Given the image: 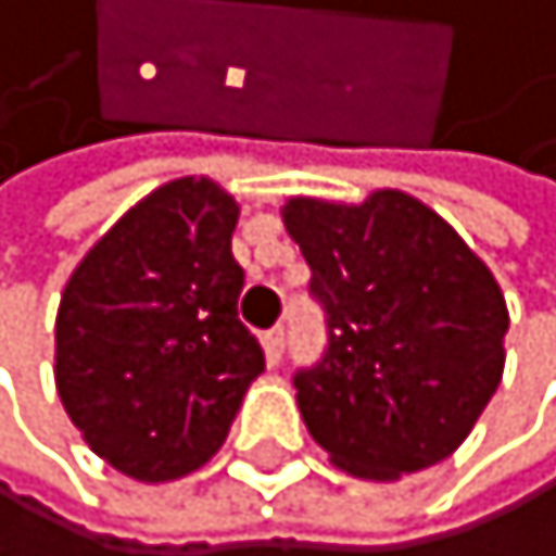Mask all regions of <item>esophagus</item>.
Instances as JSON below:
<instances>
[{"label": "esophagus", "instance_id": "34e87169", "mask_svg": "<svg viewBox=\"0 0 556 556\" xmlns=\"http://www.w3.org/2000/svg\"><path fill=\"white\" fill-rule=\"evenodd\" d=\"M264 350H267V361L270 364H278L281 361V353H286V328H270L264 331Z\"/></svg>", "mask_w": 556, "mask_h": 556}]
</instances>
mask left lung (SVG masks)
Segmentation results:
<instances>
[{
  "label": "left lung",
  "mask_w": 556,
  "mask_h": 556,
  "mask_svg": "<svg viewBox=\"0 0 556 556\" xmlns=\"http://www.w3.org/2000/svg\"><path fill=\"white\" fill-rule=\"evenodd\" d=\"M281 220L328 317L325 357L292 378L314 443L375 482L446 460L504 378L510 317L493 270L396 189L357 206L295 195Z\"/></svg>",
  "instance_id": "obj_1"
}]
</instances>
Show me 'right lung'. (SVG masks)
Instances as JSON below:
<instances>
[{
  "instance_id": "obj_1",
  "label": "right lung",
  "mask_w": 556,
  "mask_h": 556,
  "mask_svg": "<svg viewBox=\"0 0 556 556\" xmlns=\"http://www.w3.org/2000/svg\"><path fill=\"white\" fill-rule=\"evenodd\" d=\"M239 203L178 178L135 203L60 295L56 392L110 468L170 482L228 439L264 350L239 321Z\"/></svg>"
}]
</instances>
